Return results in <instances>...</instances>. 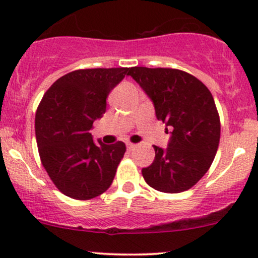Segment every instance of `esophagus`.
Instances as JSON below:
<instances>
[{
  "label": "esophagus",
  "instance_id": "esophagus-1",
  "mask_svg": "<svg viewBox=\"0 0 258 258\" xmlns=\"http://www.w3.org/2000/svg\"><path fill=\"white\" fill-rule=\"evenodd\" d=\"M136 148V144H132V143H128L127 144V150H130V152H131V150H133Z\"/></svg>",
  "mask_w": 258,
  "mask_h": 258
}]
</instances>
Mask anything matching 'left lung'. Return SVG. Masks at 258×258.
<instances>
[{"instance_id":"obj_1","label":"left lung","mask_w":258,"mask_h":258,"mask_svg":"<svg viewBox=\"0 0 258 258\" xmlns=\"http://www.w3.org/2000/svg\"><path fill=\"white\" fill-rule=\"evenodd\" d=\"M128 75L153 102L158 120L171 128L166 149L142 168L146 182L164 193L190 189L207 172L218 149L221 123L214 97L190 74L167 68L135 67Z\"/></svg>"}]
</instances>
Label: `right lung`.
<instances>
[{"label":"right lung","instance_id":"right-lung-1","mask_svg":"<svg viewBox=\"0 0 258 258\" xmlns=\"http://www.w3.org/2000/svg\"><path fill=\"white\" fill-rule=\"evenodd\" d=\"M130 68L75 70L44 93L35 117L41 161L55 186L78 200H88L111 185L126 146L93 141L91 128L106 109L109 93Z\"/></svg>","mask_w":258,"mask_h":258}]
</instances>
